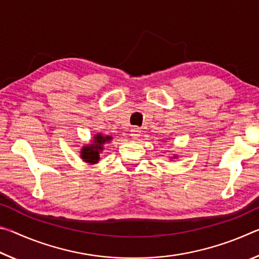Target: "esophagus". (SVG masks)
<instances>
[{
  "mask_svg": "<svg viewBox=\"0 0 259 259\" xmlns=\"http://www.w3.org/2000/svg\"><path fill=\"white\" fill-rule=\"evenodd\" d=\"M140 134H142V131H140L138 128H134L133 130H131V137H133L134 139H137Z\"/></svg>",
  "mask_w": 259,
  "mask_h": 259,
  "instance_id": "obj_1",
  "label": "esophagus"
}]
</instances>
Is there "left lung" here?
Returning a JSON list of instances; mask_svg holds the SVG:
<instances>
[{
    "label": "left lung",
    "instance_id": "1",
    "mask_svg": "<svg viewBox=\"0 0 259 259\" xmlns=\"http://www.w3.org/2000/svg\"><path fill=\"white\" fill-rule=\"evenodd\" d=\"M176 157H177V155H176V154H174V156L170 157V160H171V159H176Z\"/></svg>",
    "mask_w": 259,
    "mask_h": 259
}]
</instances>
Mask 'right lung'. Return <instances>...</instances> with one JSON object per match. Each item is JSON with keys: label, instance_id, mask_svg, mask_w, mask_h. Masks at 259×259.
Segmentation results:
<instances>
[{"label": "right lung", "instance_id": "1", "mask_svg": "<svg viewBox=\"0 0 259 259\" xmlns=\"http://www.w3.org/2000/svg\"><path fill=\"white\" fill-rule=\"evenodd\" d=\"M113 140L112 136H105L103 134L94 135L90 144H85V146H82L80 150L81 159L89 164L98 163L100 157V152L104 151V145Z\"/></svg>", "mask_w": 259, "mask_h": 259}]
</instances>
